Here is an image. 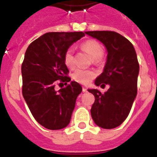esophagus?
Wrapping results in <instances>:
<instances>
[{"label":"esophagus","instance_id":"34e87169","mask_svg":"<svg viewBox=\"0 0 157 157\" xmlns=\"http://www.w3.org/2000/svg\"><path fill=\"white\" fill-rule=\"evenodd\" d=\"M82 90H83V93H86V92H87V88H86V87H83Z\"/></svg>","mask_w":157,"mask_h":157}]
</instances>
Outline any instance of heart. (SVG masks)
Instances as JSON below:
<instances>
[{
    "mask_svg": "<svg viewBox=\"0 0 157 157\" xmlns=\"http://www.w3.org/2000/svg\"><path fill=\"white\" fill-rule=\"evenodd\" d=\"M83 50L90 55V56L94 60H97L101 57L103 54V48L96 40H89L84 42L81 45ZM64 64L68 68H73L74 66V59H73V50L72 48H68L64 54ZM95 76V72L90 69H83V68H78L76 69L73 74L72 78L76 82L87 85L89 84Z\"/></svg>",
    "mask_w": 157,
    "mask_h": 157,
    "instance_id": "heart-1",
    "label": "heart"
}]
</instances>
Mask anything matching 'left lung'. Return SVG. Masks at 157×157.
<instances>
[{
	"label": "left lung",
	"mask_w": 157,
	"mask_h": 157,
	"mask_svg": "<svg viewBox=\"0 0 157 157\" xmlns=\"http://www.w3.org/2000/svg\"><path fill=\"white\" fill-rule=\"evenodd\" d=\"M101 41L107 50L104 70L95 80V85L104 84L109 89L104 94L99 89H88L95 97L91 116L99 127L111 129L127 118L136 93L140 66L135 48L129 40L112 31L85 32Z\"/></svg>",
	"instance_id": "obj_1"
}]
</instances>
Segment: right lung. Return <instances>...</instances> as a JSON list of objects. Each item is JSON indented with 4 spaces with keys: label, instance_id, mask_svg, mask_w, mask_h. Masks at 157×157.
<instances>
[{
    "label": "right lung",
    "instance_id": "obj_1",
    "mask_svg": "<svg viewBox=\"0 0 157 157\" xmlns=\"http://www.w3.org/2000/svg\"><path fill=\"white\" fill-rule=\"evenodd\" d=\"M85 36L83 32L47 33L29 45L21 66L22 94L38 123L50 130L68 125L82 87L71 81L66 87L55 90L60 79L69 82L64 54L73 43Z\"/></svg>",
    "mask_w": 157,
    "mask_h": 157
}]
</instances>
